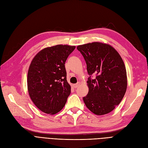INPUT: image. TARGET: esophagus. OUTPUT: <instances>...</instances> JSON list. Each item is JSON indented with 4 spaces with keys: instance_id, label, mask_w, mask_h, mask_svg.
<instances>
[{
    "instance_id": "obj_1",
    "label": "esophagus",
    "mask_w": 148,
    "mask_h": 148,
    "mask_svg": "<svg viewBox=\"0 0 148 148\" xmlns=\"http://www.w3.org/2000/svg\"><path fill=\"white\" fill-rule=\"evenodd\" d=\"M80 84H81V83H80V82H78L76 84H73V87H74L75 88H76L79 87V86H80Z\"/></svg>"
}]
</instances>
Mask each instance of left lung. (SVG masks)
I'll return each instance as SVG.
<instances>
[{
	"label": "left lung",
	"instance_id": "left-lung-1",
	"mask_svg": "<svg viewBox=\"0 0 148 148\" xmlns=\"http://www.w3.org/2000/svg\"><path fill=\"white\" fill-rule=\"evenodd\" d=\"M89 75L88 95L83 97L86 107L96 115L110 113L123 99L127 87V72L124 61L111 45L92 42L79 45Z\"/></svg>",
	"mask_w": 148,
	"mask_h": 148
}]
</instances>
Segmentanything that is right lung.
I'll return each instance as SVG.
<instances>
[{"label":"right lung","instance_id":"add662e5","mask_svg":"<svg viewBox=\"0 0 148 148\" xmlns=\"http://www.w3.org/2000/svg\"><path fill=\"white\" fill-rule=\"evenodd\" d=\"M75 46L58 45L42 49L33 58L27 73V89L34 105L54 114L62 110L71 92L65 63Z\"/></svg>","mask_w":148,"mask_h":148}]
</instances>
